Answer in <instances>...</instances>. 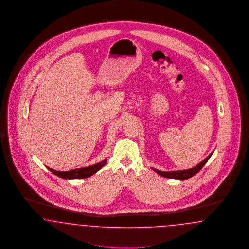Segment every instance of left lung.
Wrapping results in <instances>:
<instances>
[{
  "instance_id": "left-lung-1",
  "label": "left lung",
  "mask_w": 249,
  "mask_h": 249,
  "mask_svg": "<svg viewBox=\"0 0 249 249\" xmlns=\"http://www.w3.org/2000/svg\"><path fill=\"white\" fill-rule=\"evenodd\" d=\"M213 155L210 154L208 157H206L203 161H201L199 164H197L196 167L192 168V169H188V170H175V171H162V170H156L153 169L156 172H157L159 175L165 177V178H169V179H175V180H187L191 177H193L195 174H196L199 170H201V168L206 164V162L209 160L210 157Z\"/></svg>"
}]
</instances>
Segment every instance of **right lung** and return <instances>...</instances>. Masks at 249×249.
<instances>
[{
	"label": "right lung",
	"instance_id": "right-lung-1",
	"mask_svg": "<svg viewBox=\"0 0 249 249\" xmlns=\"http://www.w3.org/2000/svg\"><path fill=\"white\" fill-rule=\"evenodd\" d=\"M107 162V159H104L103 161L92 165L90 167H86V168H80V169H76V170H68V171H58V170H54L51 168H48L49 170L53 172V174H55L56 176H59L60 178L66 179V180H71V179H85L88 178L90 176H92V174H94L96 171L100 170Z\"/></svg>",
	"mask_w": 249,
	"mask_h": 249
}]
</instances>
